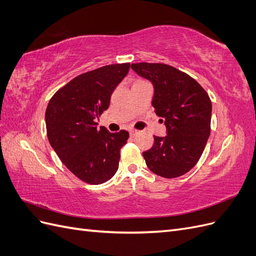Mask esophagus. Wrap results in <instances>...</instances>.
<instances>
[{"label": "esophagus", "mask_w": 256, "mask_h": 256, "mask_svg": "<svg viewBox=\"0 0 256 256\" xmlns=\"http://www.w3.org/2000/svg\"><path fill=\"white\" fill-rule=\"evenodd\" d=\"M129 134H130V136H134L138 134V130H134V129L130 130V131H129Z\"/></svg>", "instance_id": "1"}]
</instances>
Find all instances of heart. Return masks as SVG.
Listing matches in <instances>:
<instances>
[{
    "label": "heart",
    "mask_w": 256,
    "mask_h": 256,
    "mask_svg": "<svg viewBox=\"0 0 256 256\" xmlns=\"http://www.w3.org/2000/svg\"><path fill=\"white\" fill-rule=\"evenodd\" d=\"M138 82H141V81H138Z\"/></svg>",
    "instance_id": "heart-1"
}]
</instances>
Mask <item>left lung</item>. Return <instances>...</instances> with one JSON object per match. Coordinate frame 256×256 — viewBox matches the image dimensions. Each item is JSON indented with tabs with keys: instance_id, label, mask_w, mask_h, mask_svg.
Instances as JSON below:
<instances>
[{
	"instance_id": "8db88e82",
	"label": "left lung",
	"mask_w": 256,
	"mask_h": 256,
	"mask_svg": "<svg viewBox=\"0 0 256 256\" xmlns=\"http://www.w3.org/2000/svg\"><path fill=\"white\" fill-rule=\"evenodd\" d=\"M131 68L152 82V104L166 128V136H154L152 147L143 152L146 166L161 177H180L204 152L210 134V99L194 79L172 66L136 63Z\"/></svg>"
}]
</instances>
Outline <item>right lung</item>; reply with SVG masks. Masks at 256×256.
Returning <instances> with one entry per match:
<instances>
[{
	"mask_svg": "<svg viewBox=\"0 0 256 256\" xmlns=\"http://www.w3.org/2000/svg\"><path fill=\"white\" fill-rule=\"evenodd\" d=\"M129 68V63L108 65L78 76L53 95L46 110L50 145L69 171L88 184H104L118 168L129 134L98 129L96 120L108 110Z\"/></svg>",
	"mask_w": 256,
	"mask_h": 256,
	"instance_id": "obj_1",
	"label": "right lung"
}]
</instances>
